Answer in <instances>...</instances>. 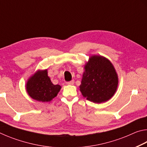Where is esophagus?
I'll list each match as a JSON object with an SVG mask.
<instances>
[{"label":"esophagus","mask_w":147,"mask_h":147,"mask_svg":"<svg viewBox=\"0 0 147 147\" xmlns=\"http://www.w3.org/2000/svg\"><path fill=\"white\" fill-rule=\"evenodd\" d=\"M74 83V80H71V81H69V82H67L66 84H67V85H73Z\"/></svg>","instance_id":"34e87169"}]
</instances>
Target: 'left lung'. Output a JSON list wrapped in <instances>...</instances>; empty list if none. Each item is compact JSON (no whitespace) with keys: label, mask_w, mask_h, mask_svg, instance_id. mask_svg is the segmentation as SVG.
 Listing matches in <instances>:
<instances>
[{"label":"left lung","mask_w":147,"mask_h":147,"mask_svg":"<svg viewBox=\"0 0 147 147\" xmlns=\"http://www.w3.org/2000/svg\"><path fill=\"white\" fill-rule=\"evenodd\" d=\"M117 85L118 76L112 63L104 57L91 56L80 86L84 97L95 103L106 102L115 94Z\"/></svg>","instance_id":"left-lung-1"}]
</instances>
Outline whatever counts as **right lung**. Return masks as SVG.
<instances>
[{
	"instance_id": "obj_1",
	"label": "right lung",
	"mask_w": 147,
	"mask_h": 147,
	"mask_svg": "<svg viewBox=\"0 0 147 147\" xmlns=\"http://www.w3.org/2000/svg\"><path fill=\"white\" fill-rule=\"evenodd\" d=\"M26 91L31 97L39 102H49L56 96L61 89L54 85L47 75V70L39 71L28 80Z\"/></svg>"
}]
</instances>
